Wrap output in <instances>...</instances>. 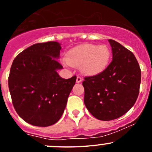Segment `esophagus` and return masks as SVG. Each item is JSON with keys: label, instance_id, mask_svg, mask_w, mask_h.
<instances>
[{"label": "esophagus", "instance_id": "obj_1", "mask_svg": "<svg viewBox=\"0 0 152 152\" xmlns=\"http://www.w3.org/2000/svg\"><path fill=\"white\" fill-rule=\"evenodd\" d=\"M83 81V78L81 77H80V76H77L76 77V83H80V82H81Z\"/></svg>", "mask_w": 152, "mask_h": 152}]
</instances>
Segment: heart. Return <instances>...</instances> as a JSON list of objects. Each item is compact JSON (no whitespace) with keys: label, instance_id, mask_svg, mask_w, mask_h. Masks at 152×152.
<instances>
[{"label":"heart","instance_id":"heart-1","mask_svg":"<svg viewBox=\"0 0 152 152\" xmlns=\"http://www.w3.org/2000/svg\"><path fill=\"white\" fill-rule=\"evenodd\" d=\"M111 50L106 45L83 44L66 53L63 63L66 66H79L86 75H96L104 71L111 60Z\"/></svg>","mask_w":152,"mask_h":152}]
</instances>
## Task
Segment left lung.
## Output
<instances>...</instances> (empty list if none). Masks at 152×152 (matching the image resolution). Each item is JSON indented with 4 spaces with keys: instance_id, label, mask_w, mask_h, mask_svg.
I'll return each instance as SVG.
<instances>
[{
    "instance_id": "left-lung-1",
    "label": "left lung",
    "mask_w": 152,
    "mask_h": 152,
    "mask_svg": "<svg viewBox=\"0 0 152 152\" xmlns=\"http://www.w3.org/2000/svg\"><path fill=\"white\" fill-rule=\"evenodd\" d=\"M112 61L103 72L86 76L84 104L95 118L111 121L126 114L139 93L141 69L134 53L119 43L109 39Z\"/></svg>"
}]
</instances>
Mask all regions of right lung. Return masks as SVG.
I'll use <instances>...</instances> for the list:
<instances>
[{
	"label": "right lung",
	"mask_w": 152,
	"mask_h": 152,
	"mask_svg": "<svg viewBox=\"0 0 152 152\" xmlns=\"http://www.w3.org/2000/svg\"><path fill=\"white\" fill-rule=\"evenodd\" d=\"M60 43L34 44L15 57L8 76L12 103L24 121L36 126H48L61 117L76 76L69 79L57 73L63 66L56 60Z\"/></svg>",
	"instance_id": "1"
}]
</instances>
